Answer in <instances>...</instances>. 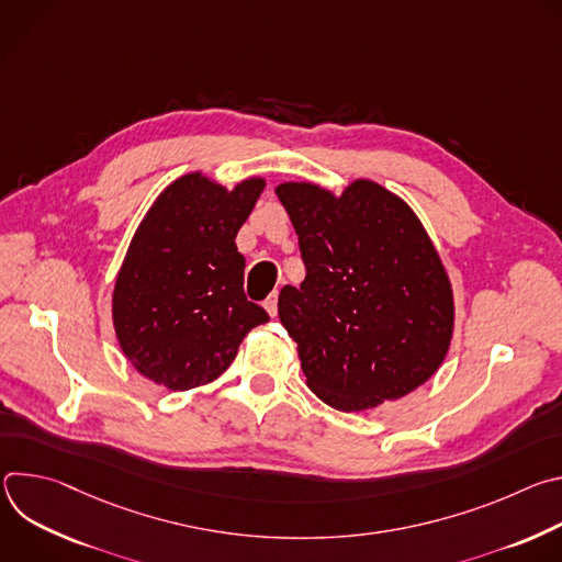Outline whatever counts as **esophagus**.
<instances>
[{
  "label": "esophagus",
  "mask_w": 562,
  "mask_h": 562,
  "mask_svg": "<svg viewBox=\"0 0 562 562\" xmlns=\"http://www.w3.org/2000/svg\"><path fill=\"white\" fill-rule=\"evenodd\" d=\"M278 293H280V291H273V293L265 300V308H267V313H269L271 317L278 315Z\"/></svg>",
  "instance_id": "1"
}]
</instances>
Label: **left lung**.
<instances>
[{
    "label": "left lung",
    "instance_id": "left-lung-1",
    "mask_svg": "<svg viewBox=\"0 0 562 562\" xmlns=\"http://www.w3.org/2000/svg\"><path fill=\"white\" fill-rule=\"evenodd\" d=\"M276 193L306 276L278 315L297 342L308 389L338 412H367L425 384L453 336V291L412 206L371 180L342 195L313 182Z\"/></svg>",
    "mask_w": 562,
    "mask_h": 562
}]
</instances>
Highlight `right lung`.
Segmentation results:
<instances>
[{"label":"right lung","mask_w":562,"mask_h":562,"mask_svg":"<svg viewBox=\"0 0 562 562\" xmlns=\"http://www.w3.org/2000/svg\"><path fill=\"white\" fill-rule=\"evenodd\" d=\"M265 178L231 191L200 171L157 195L139 222L113 289V327L126 360L150 382L187 391L215 380L239 342L269 323L245 295L235 235Z\"/></svg>","instance_id":"obj_1"}]
</instances>
